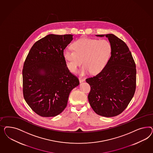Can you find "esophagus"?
I'll return each mask as SVG.
<instances>
[{"instance_id":"1","label":"esophagus","mask_w":153,"mask_h":153,"mask_svg":"<svg viewBox=\"0 0 153 153\" xmlns=\"http://www.w3.org/2000/svg\"><path fill=\"white\" fill-rule=\"evenodd\" d=\"M79 82L81 83V82H84L85 81V79H82V78H79Z\"/></svg>"}]
</instances>
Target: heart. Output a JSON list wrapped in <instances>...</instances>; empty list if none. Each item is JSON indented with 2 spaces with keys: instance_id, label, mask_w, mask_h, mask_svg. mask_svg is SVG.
<instances>
[{
  "instance_id": "1",
  "label": "heart",
  "mask_w": 153,
  "mask_h": 153,
  "mask_svg": "<svg viewBox=\"0 0 153 153\" xmlns=\"http://www.w3.org/2000/svg\"><path fill=\"white\" fill-rule=\"evenodd\" d=\"M72 46L73 49H65L63 56L68 68L72 72H75L83 62L84 65L79 71L82 76L91 72L93 74L100 72L111 56V44L104 39L81 38L74 42Z\"/></svg>"
}]
</instances>
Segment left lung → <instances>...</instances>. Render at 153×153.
Segmentation results:
<instances>
[{"label": "left lung", "mask_w": 153, "mask_h": 153, "mask_svg": "<svg viewBox=\"0 0 153 153\" xmlns=\"http://www.w3.org/2000/svg\"><path fill=\"white\" fill-rule=\"evenodd\" d=\"M96 36L108 37L111 44V56L99 74L86 79L91 87L88 102L98 115L114 117L125 109L134 95L136 65L128 47L116 35Z\"/></svg>", "instance_id": "8db88e82"}]
</instances>
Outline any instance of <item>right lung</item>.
<instances>
[{
    "mask_svg": "<svg viewBox=\"0 0 153 153\" xmlns=\"http://www.w3.org/2000/svg\"><path fill=\"white\" fill-rule=\"evenodd\" d=\"M72 40L71 34H49L33 45L25 61L23 97L39 116L59 114L67 105L70 92L79 83L63 56L65 48Z\"/></svg>",
    "mask_w": 153,
    "mask_h": 153,
    "instance_id": "right-lung-1",
    "label": "right lung"
}]
</instances>
